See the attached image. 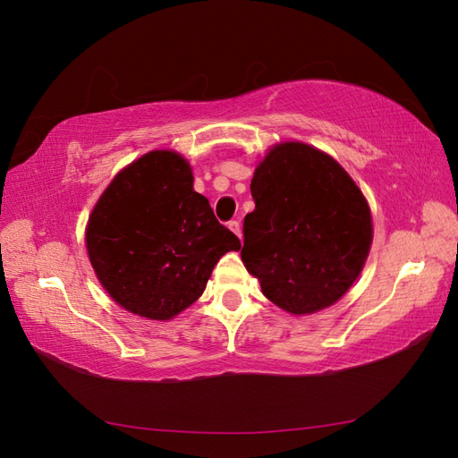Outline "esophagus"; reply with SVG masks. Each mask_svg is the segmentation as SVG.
Returning <instances> with one entry per match:
<instances>
[{
	"label": "esophagus",
	"instance_id": "esophagus-1",
	"mask_svg": "<svg viewBox=\"0 0 458 458\" xmlns=\"http://www.w3.org/2000/svg\"><path fill=\"white\" fill-rule=\"evenodd\" d=\"M229 229H231L234 234H237L239 239H242V229H241L239 221H229Z\"/></svg>",
	"mask_w": 458,
	"mask_h": 458
}]
</instances>
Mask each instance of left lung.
Here are the masks:
<instances>
[{"mask_svg":"<svg viewBox=\"0 0 458 458\" xmlns=\"http://www.w3.org/2000/svg\"><path fill=\"white\" fill-rule=\"evenodd\" d=\"M242 263L261 293L290 315L336 303L361 275L372 244L363 191L327 155L301 141L267 148L250 183Z\"/></svg>","mask_w":458,"mask_h":458,"instance_id":"8db88e82","label":"left lung"}]
</instances>
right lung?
<instances>
[{
	"label": "right lung",
	"mask_w": 458,
	"mask_h": 458,
	"mask_svg": "<svg viewBox=\"0 0 458 458\" xmlns=\"http://www.w3.org/2000/svg\"><path fill=\"white\" fill-rule=\"evenodd\" d=\"M192 182L183 155L150 150L114 175L89 214L95 276L133 315L170 321L202 296L219 258L241 250Z\"/></svg>",
	"instance_id": "obj_1"
}]
</instances>
